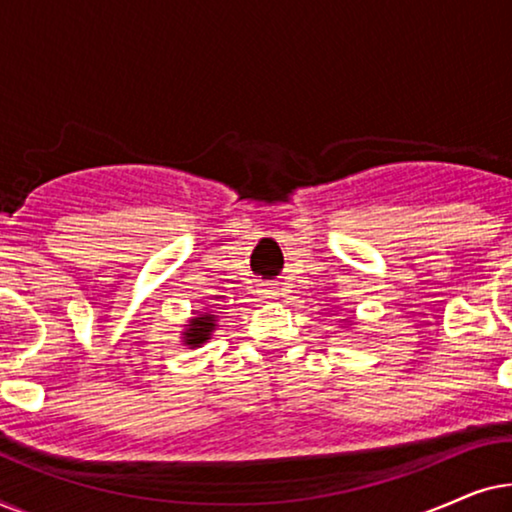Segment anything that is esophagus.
I'll return each mask as SVG.
<instances>
[{"label":"esophagus","mask_w":512,"mask_h":512,"mask_svg":"<svg viewBox=\"0 0 512 512\" xmlns=\"http://www.w3.org/2000/svg\"><path fill=\"white\" fill-rule=\"evenodd\" d=\"M258 296H261L263 300H275L279 296V291L275 284H261L258 286Z\"/></svg>","instance_id":"34e87169"}]
</instances>
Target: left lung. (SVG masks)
Returning <instances> with one entry per match:
<instances>
[{
  "instance_id": "obj_1",
  "label": "left lung",
  "mask_w": 512,
  "mask_h": 512,
  "mask_svg": "<svg viewBox=\"0 0 512 512\" xmlns=\"http://www.w3.org/2000/svg\"><path fill=\"white\" fill-rule=\"evenodd\" d=\"M342 321H345V319H342Z\"/></svg>"
}]
</instances>
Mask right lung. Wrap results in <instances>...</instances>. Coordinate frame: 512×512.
<instances>
[{"mask_svg":"<svg viewBox=\"0 0 512 512\" xmlns=\"http://www.w3.org/2000/svg\"><path fill=\"white\" fill-rule=\"evenodd\" d=\"M216 321L219 317L212 312H198L193 314L191 319H188V324H184V331H181V342L188 349H195V347H202L207 340H212V333L216 331Z\"/></svg>","mask_w":512,"mask_h":512,"instance_id":"right-lung-1","label":"right lung"}]
</instances>
